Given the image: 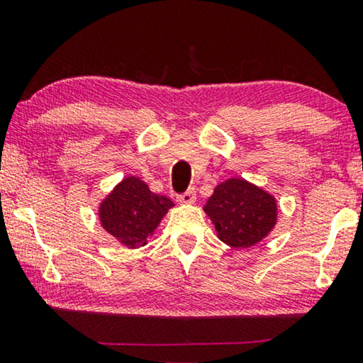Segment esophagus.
Returning a JSON list of instances; mask_svg holds the SVG:
<instances>
[{
  "instance_id": "obj_1",
  "label": "esophagus",
  "mask_w": 363,
  "mask_h": 363,
  "mask_svg": "<svg viewBox=\"0 0 363 363\" xmlns=\"http://www.w3.org/2000/svg\"><path fill=\"white\" fill-rule=\"evenodd\" d=\"M178 201L183 203V205H191V203H195L196 201L195 188H188L185 193H182V195L178 196Z\"/></svg>"
}]
</instances>
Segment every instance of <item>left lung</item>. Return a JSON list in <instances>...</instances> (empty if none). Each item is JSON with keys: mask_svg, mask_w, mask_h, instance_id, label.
I'll return each instance as SVG.
<instances>
[{"mask_svg": "<svg viewBox=\"0 0 363 363\" xmlns=\"http://www.w3.org/2000/svg\"><path fill=\"white\" fill-rule=\"evenodd\" d=\"M203 210L215 225L218 238L231 247L257 245L277 220L276 198L241 178L220 183Z\"/></svg>", "mask_w": 363, "mask_h": 363, "instance_id": "left-lung-1", "label": "left lung"}]
</instances>
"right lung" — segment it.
Returning <instances> with one entry per match:
<instances>
[{"instance_id": "1", "label": "right lung", "mask_w": 363, "mask_h": 363, "mask_svg": "<svg viewBox=\"0 0 363 363\" xmlns=\"http://www.w3.org/2000/svg\"><path fill=\"white\" fill-rule=\"evenodd\" d=\"M173 206L170 198L155 195L140 178L128 177L99 206L101 225L121 245L140 247Z\"/></svg>"}]
</instances>
